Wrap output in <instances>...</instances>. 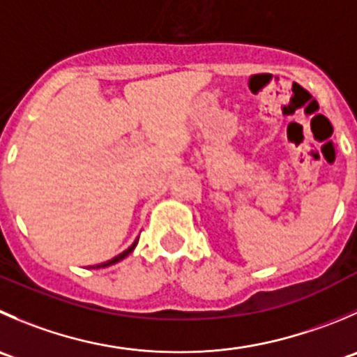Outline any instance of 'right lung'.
Instances as JSON below:
<instances>
[{
    "mask_svg": "<svg viewBox=\"0 0 357 357\" xmlns=\"http://www.w3.org/2000/svg\"><path fill=\"white\" fill-rule=\"evenodd\" d=\"M136 245H137V238H136V241H134V244L130 245L129 249H126V251H123V252H120L119 256H115V258H113V259H108V261H105V263H99V265L92 266V268H102V266H109V265H113V263H119L120 259H123V258H126V256H129L130 252L134 251V248H136Z\"/></svg>",
    "mask_w": 357,
    "mask_h": 357,
    "instance_id": "add662e5",
    "label": "right lung"
}]
</instances>
